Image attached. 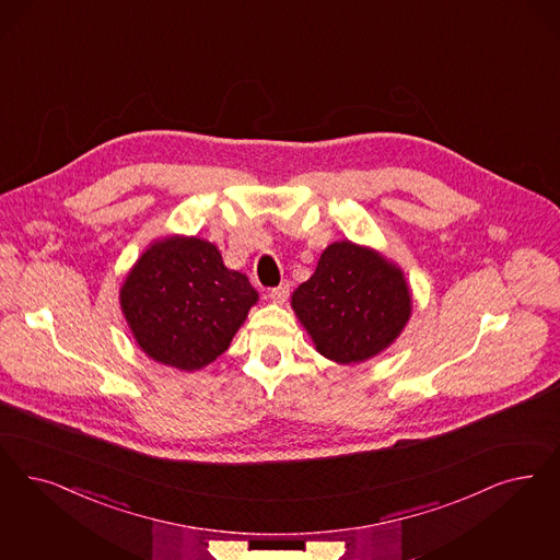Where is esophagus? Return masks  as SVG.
Listing matches in <instances>:
<instances>
[{"instance_id": "obj_1", "label": "esophagus", "mask_w": 560, "mask_h": 560, "mask_svg": "<svg viewBox=\"0 0 560 560\" xmlns=\"http://www.w3.org/2000/svg\"><path fill=\"white\" fill-rule=\"evenodd\" d=\"M269 295L275 304H283V302L290 298V283L283 281L279 288H272Z\"/></svg>"}]
</instances>
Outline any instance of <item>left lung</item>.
Masks as SVG:
<instances>
[{
    "label": "left lung",
    "mask_w": 560,
    "mask_h": 560,
    "mask_svg": "<svg viewBox=\"0 0 560 560\" xmlns=\"http://www.w3.org/2000/svg\"><path fill=\"white\" fill-rule=\"evenodd\" d=\"M291 308L318 353L337 364H360L401 335L411 295L397 265L343 240L320 254L314 275L293 291Z\"/></svg>",
    "instance_id": "8db88e82"
}]
</instances>
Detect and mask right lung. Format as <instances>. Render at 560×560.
Instances as JSON below:
<instances>
[{"label":"right lung","mask_w":560,"mask_h":560,"mask_svg":"<svg viewBox=\"0 0 560 560\" xmlns=\"http://www.w3.org/2000/svg\"><path fill=\"white\" fill-rule=\"evenodd\" d=\"M256 302L248 277L228 269L214 244L184 235L153 242L119 290L136 343L154 362L184 372L230 348Z\"/></svg>","instance_id":"obj_1"}]
</instances>
